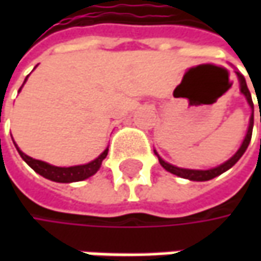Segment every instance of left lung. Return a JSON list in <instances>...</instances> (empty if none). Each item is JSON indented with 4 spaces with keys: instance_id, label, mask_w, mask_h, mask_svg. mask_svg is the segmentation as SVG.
Masks as SVG:
<instances>
[{
    "instance_id": "left-lung-1",
    "label": "left lung",
    "mask_w": 261,
    "mask_h": 261,
    "mask_svg": "<svg viewBox=\"0 0 261 261\" xmlns=\"http://www.w3.org/2000/svg\"><path fill=\"white\" fill-rule=\"evenodd\" d=\"M237 76H238V81H240V90H241V93L246 95L247 101H248V105L251 107V110H253V113H251V117H250V125H248V130H247V135L244 138V141H243V144L240 146V149L237 151L234 155L231 156L228 161H225L224 164H221V166L215 167V168H211V170H189V168H180V167H175L171 166V164H168L166 163L161 156L156 154L155 155L158 156V161H160V164L166 168L167 171H170L171 174L178 175V177H183V178H187V180H193V181H206V180H212V178H215L219 174H222V173H225L226 170H229L231 167L236 164L237 161L243 156V154L246 152L247 146L250 144V141H251V134H253V125H254V105H253V100H251V94H250V91H248V87H247L246 83V78L241 75L240 72H237ZM261 122V119H260Z\"/></svg>"
}]
</instances>
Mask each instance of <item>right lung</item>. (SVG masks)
<instances>
[{"label":"right lung","mask_w":261,"mask_h":261,"mask_svg":"<svg viewBox=\"0 0 261 261\" xmlns=\"http://www.w3.org/2000/svg\"><path fill=\"white\" fill-rule=\"evenodd\" d=\"M25 80H27V78H25ZM24 83H23V84H24ZM21 87H20V90H21ZM15 148H17L20 156L24 160L29 166L35 170L37 174H40L42 177L47 178V180L56 181V183H74V181H81V180H86L88 177L94 175L95 173L98 171V168L101 167V163H103V160L107 156V152H109V148H106L105 151L97 156L94 161H91V163H88V164H83V166L55 167L47 164L45 161L35 160V158H32V156L25 155L23 151H20V148L17 145H15Z\"/></svg>","instance_id":"1"}]
</instances>
